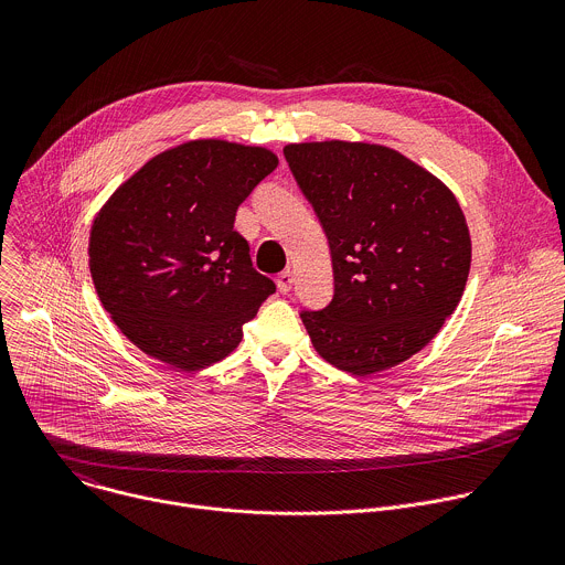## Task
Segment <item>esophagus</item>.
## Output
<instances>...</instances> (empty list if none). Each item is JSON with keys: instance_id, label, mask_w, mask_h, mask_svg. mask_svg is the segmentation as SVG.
Segmentation results:
<instances>
[{"instance_id": "34e87169", "label": "esophagus", "mask_w": 565, "mask_h": 565, "mask_svg": "<svg viewBox=\"0 0 565 565\" xmlns=\"http://www.w3.org/2000/svg\"><path fill=\"white\" fill-rule=\"evenodd\" d=\"M292 284H295V277H292V273L290 270H284V273H279V277H277V288H279V292H290V288H292Z\"/></svg>"}]
</instances>
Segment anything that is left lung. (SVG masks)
<instances>
[{
    "instance_id": "8db88e82",
    "label": "left lung",
    "mask_w": 565,
    "mask_h": 565,
    "mask_svg": "<svg viewBox=\"0 0 565 565\" xmlns=\"http://www.w3.org/2000/svg\"><path fill=\"white\" fill-rule=\"evenodd\" d=\"M284 156L333 262L331 303L301 310L315 351L353 375L409 360L436 338L467 284L471 241L456 196L382 145L299 142Z\"/></svg>"
}]
</instances>
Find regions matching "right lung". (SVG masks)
I'll return each mask as SVG.
<instances>
[{
	"instance_id": "right-lung-1",
	"label": "right lung",
	"mask_w": 565,
	"mask_h": 565,
	"mask_svg": "<svg viewBox=\"0 0 565 565\" xmlns=\"http://www.w3.org/2000/svg\"><path fill=\"white\" fill-rule=\"evenodd\" d=\"M277 163L264 147L190 140L153 156L105 203L92 279L142 353L199 371L238 347L275 284L253 268L234 216Z\"/></svg>"
}]
</instances>
